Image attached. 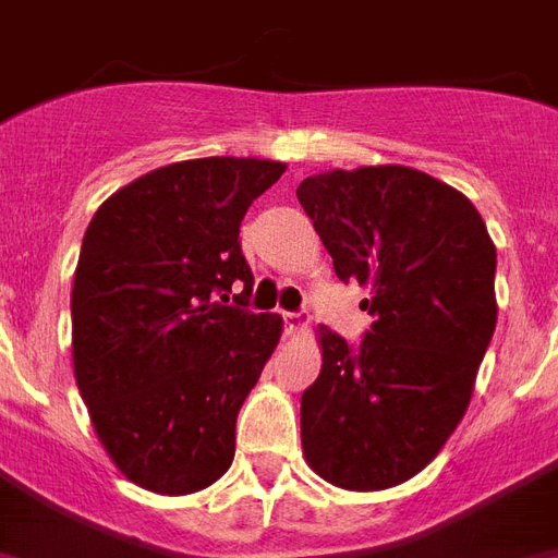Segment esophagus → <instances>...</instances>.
I'll use <instances>...</instances> for the list:
<instances>
[{
    "mask_svg": "<svg viewBox=\"0 0 558 558\" xmlns=\"http://www.w3.org/2000/svg\"><path fill=\"white\" fill-rule=\"evenodd\" d=\"M283 320H287V332L289 335L303 332V329H306V324H310L306 312H283Z\"/></svg>",
    "mask_w": 558,
    "mask_h": 558,
    "instance_id": "1",
    "label": "esophagus"
}]
</instances>
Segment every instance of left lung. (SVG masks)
<instances>
[{"label": "left lung", "mask_w": 558, "mask_h": 558, "mask_svg": "<svg viewBox=\"0 0 558 558\" xmlns=\"http://www.w3.org/2000/svg\"><path fill=\"white\" fill-rule=\"evenodd\" d=\"M298 201L343 283L369 289L357 347L320 326L324 366L301 396L310 468L387 490L436 459L464 418L496 329V246L473 203L407 166L324 171Z\"/></svg>", "instance_id": "1"}]
</instances>
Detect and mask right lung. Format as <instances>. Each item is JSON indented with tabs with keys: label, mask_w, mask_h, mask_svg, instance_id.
<instances>
[{
	"label": "right lung",
	"mask_w": 558,
	"mask_h": 558,
	"mask_svg": "<svg viewBox=\"0 0 558 558\" xmlns=\"http://www.w3.org/2000/svg\"><path fill=\"white\" fill-rule=\"evenodd\" d=\"M283 171L255 157L171 162L111 194L85 229L76 387L111 461L146 490L197 493L232 468L238 412L283 329L246 310L240 220Z\"/></svg>",
	"instance_id": "obj_1"
}]
</instances>
